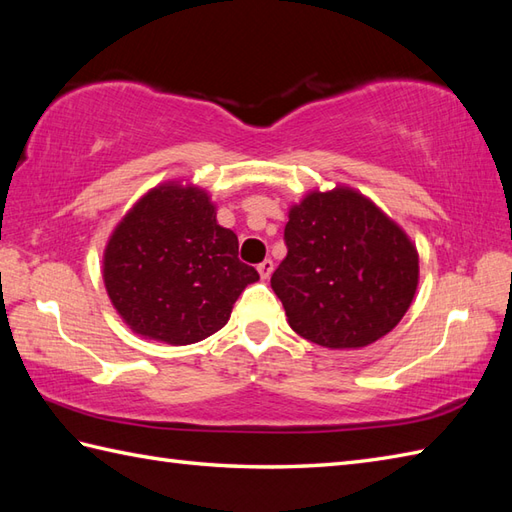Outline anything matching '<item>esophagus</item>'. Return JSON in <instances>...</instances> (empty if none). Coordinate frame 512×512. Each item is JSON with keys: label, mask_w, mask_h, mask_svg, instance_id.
Listing matches in <instances>:
<instances>
[{"label": "esophagus", "mask_w": 512, "mask_h": 512, "mask_svg": "<svg viewBox=\"0 0 512 512\" xmlns=\"http://www.w3.org/2000/svg\"><path fill=\"white\" fill-rule=\"evenodd\" d=\"M273 270H275V266H273V262H270V259H264V262L257 266V273L262 279H268L270 275H273Z\"/></svg>", "instance_id": "obj_1"}]
</instances>
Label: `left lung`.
<instances>
[{
  "instance_id": "left-lung-1",
  "label": "left lung",
  "mask_w": 512,
  "mask_h": 512,
  "mask_svg": "<svg viewBox=\"0 0 512 512\" xmlns=\"http://www.w3.org/2000/svg\"><path fill=\"white\" fill-rule=\"evenodd\" d=\"M284 237L288 255L270 286L301 339L358 350L405 317L418 290V248L358 189L308 191L288 209Z\"/></svg>"
}]
</instances>
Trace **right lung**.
Here are the masks:
<instances>
[{
  "label": "right lung",
  "mask_w": 512,
  "mask_h": 512,
  "mask_svg": "<svg viewBox=\"0 0 512 512\" xmlns=\"http://www.w3.org/2000/svg\"><path fill=\"white\" fill-rule=\"evenodd\" d=\"M237 235L189 180L140 195L107 239L103 284L118 317L149 341L191 345L222 330L237 297L259 281L239 262Z\"/></svg>",
  "instance_id": "right-lung-1"
}]
</instances>
